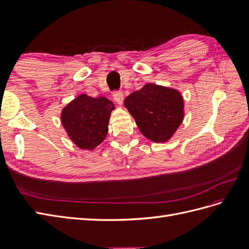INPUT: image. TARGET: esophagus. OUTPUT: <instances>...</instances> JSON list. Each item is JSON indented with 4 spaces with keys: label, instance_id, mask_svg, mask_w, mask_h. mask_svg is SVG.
<instances>
[{
    "label": "esophagus",
    "instance_id": "34e87169",
    "mask_svg": "<svg viewBox=\"0 0 249 249\" xmlns=\"http://www.w3.org/2000/svg\"><path fill=\"white\" fill-rule=\"evenodd\" d=\"M113 99L117 102V104L122 105L123 100H124V94L122 92H114L113 93Z\"/></svg>",
    "mask_w": 249,
    "mask_h": 249
}]
</instances>
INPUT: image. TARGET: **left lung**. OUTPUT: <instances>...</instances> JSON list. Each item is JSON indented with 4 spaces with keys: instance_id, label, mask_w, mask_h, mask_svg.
<instances>
[{
    "instance_id": "8db88e82",
    "label": "left lung",
    "mask_w": 249,
    "mask_h": 249,
    "mask_svg": "<svg viewBox=\"0 0 249 249\" xmlns=\"http://www.w3.org/2000/svg\"><path fill=\"white\" fill-rule=\"evenodd\" d=\"M142 135L155 143L167 142L182 124L184 99L175 88L147 83L124 100Z\"/></svg>"
}]
</instances>
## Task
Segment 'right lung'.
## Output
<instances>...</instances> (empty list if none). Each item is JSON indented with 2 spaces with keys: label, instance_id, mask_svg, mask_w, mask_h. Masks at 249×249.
<instances>
[{
  "label": "right lung",
  "instance_id": "add662e5",
  "mask_svg": "<svg viewBox=\"0 0 249 249\" xmlns=\"http://www.w3.org/2000/svg\"><path fill=\"white\" fill-rule=\"evenodd\" d=\"M114 108L112 102L103 95L92 98L82 93L63 108L61 123L72 143L92 151L105 140Z\"/></svg>",
  "mask_w": 249,
  "mask_h": 249
}]
</instances>
